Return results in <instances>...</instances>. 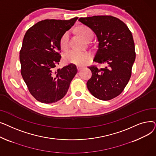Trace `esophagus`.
I'll return each mask as SVG.
<instances>
[{
  "label": "esophagus",
  "instance_id": "1",
  "mask_svg": "<svg viewBox=\"0 0 156 156\" xmlns=\"http://www.w3.org/2000/svg\"><path fill=\"white\" fill-rule=\"evenodd\" d=\"M83 68V67H82V66H77V69H78V71H81Z\"/></svg>",
  "mask_w": 156,
  "mask_h": 156
}]
</instances>
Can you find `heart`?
<instances>
[{
    "label": "heart",
    "mask_w": 156,
    "mask_h": 156,
    "mask_svg": "<svg viewBox=\"0 0 156 156\" xmlns=\"http://www.w3.org/2000/svg\"><path fill=\"white\" fill-rule=\"evenodd\" d=\"M78 34L85 40H87L92 37V31L89 28L85 26H80L76 28ZM69 33L66 32L60 39V46L62 50H66L68 47ZM90 59V55L87 52H81L76 50H71L66 53L64 56V61L77 65H84Z\"/></svg>",
    "instance_id": "1"
}]
</instances>
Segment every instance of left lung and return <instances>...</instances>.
<instances>
[{"label": "left lung", "mask_w": 156, "mask_h": 156, "mask_svg": "<svg viewBox=\"0 0 156 156\" xmlns=\"http://www.w3.org/2000/svg\"><path fill=\"white\" fill-rule=\"evenodd\" d=\"M78 21L97 36L98 50L94 61L108 64L104 68L90 66L92 75L87 83L93 96L109 101L118 96L128 84L135 60L133 36L126 24L111 16H94Z\"/></svg>", "instance_id": "1"}]
</instances>
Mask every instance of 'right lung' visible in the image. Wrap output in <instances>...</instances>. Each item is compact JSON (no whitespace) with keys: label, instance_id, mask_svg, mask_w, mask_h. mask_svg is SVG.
Segmentation results:
<instances>
[{"label":"right lung","instance_id":"add662e5","mask_svg":"<svg viewBox=\"0 0 156 156\" xmlns=\"http://www.w3.org/2000/svg\"><path fill=\"white\" fill-rule=\"evenodd\" d=\"M78 18L41 21L24 35L20 52L21 73L29 92L40 102L51 104L62 99L77 73L73 64L61 69L55 67L61 58L60 39Z\"/></svg>","mask_w":156,"mask_h":156}]
</instances>
